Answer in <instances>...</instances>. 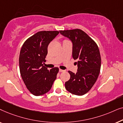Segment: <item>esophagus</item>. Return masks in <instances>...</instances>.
I'll list each match as a JSON object with an SVG mask.
<instances>
[{"label":"esophagus","mask_w":123,"mask_h":123,"mask_svg":"<svg viewBox=\"0 0 123 123\" xmlns=\"http://www.w3.org/2000/svg\"><path fill=\"white\" fill-rule=\"evenodd\" d=\"M59 72H65V70H63V69H59Z\"/></svg>","instance_id":"1"}]
</instances>
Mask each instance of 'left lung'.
Listing matches in <instances>:
<instances>
[{"instance_id":"obj_1","label":"left lung","mask_w":123,"mask_h":123,"mask_svg":"<svg viewBox=\"0 0 123 123\" xmlns=\"http://www.w3.org/2000/svg\"><path fill=\"white\" fill-rule=\"evenodd\" d=\"M73 43L72 56L77 60L76 73L69 70L70 78L65 82L67 90L75 95L82 96L90 91L96 82L100 72L101 59L98 47L85 32L76 28L59 31Z\"/></svg>"}]
</instances>
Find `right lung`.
<instances>
[{
  "label": "right lung",
  "instance_id": "obj_1",
  "mask_svg": "<svg viewBox=\"0 0 123 123\" xmlns=\"http://www.w3.org/2000/svg\"><path fill=\"white\" fill-rule=\"evenodd\" d=\"M59 31H39L27 39L22 47L19 58L22 78L28 91L35 96L49 91L59 72L57 67L49 70L43 64L48 47Z\"/></svg>",
  "mask_w": 123,
  "mask_h": 123
}]
</instances>
